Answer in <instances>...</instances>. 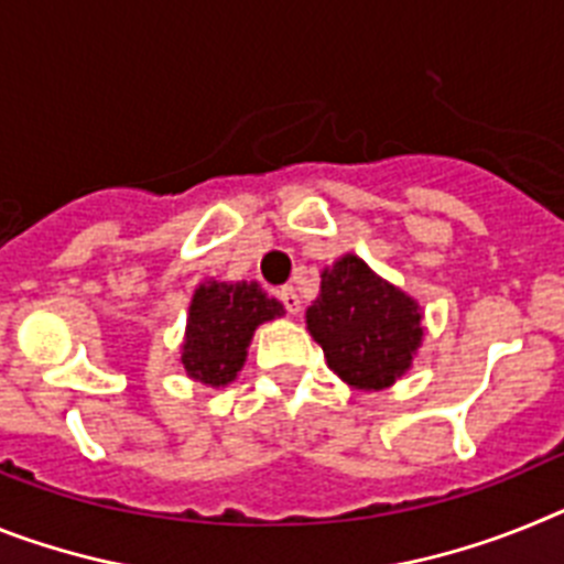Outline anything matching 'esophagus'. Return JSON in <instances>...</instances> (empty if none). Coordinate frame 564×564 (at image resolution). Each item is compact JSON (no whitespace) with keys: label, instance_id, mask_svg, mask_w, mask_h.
Returning <instances> with one entry per match:
<instances>
[{"label":"esophagus","instance_id":"1","mask_svg":"<svg viewBox=\"0 0 564 564\" xmlns=\"http://www.w3.org/2000/svg\"><path fill=\"white\" fill-rule=\"evenodd\" d=\"M278 301L283 303V310H286L289 315H297V312H301V295H297L295 286L278 289Z\"/></svg>","mask_w":564,"mask_h":564}]
</instances>
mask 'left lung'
Returning a JSON list of instances; mask_svg holds the SVG:
<instances>
[{"label": "left lung", "instance_id": "left-lung-1", "mask_svg": "<svg viewBox=\"0 0 564 564\" xmlns=\"http://www.w3.org/2000/svg\"><path fill=\"white\" fill-rule=\"evenodd\" d=\"M423 312L403 289L375 275L357 254L323 269L321 295L306 310L326 364L355 389H389L423 343Z\"/></svg>", "mask_w": 564, "mask_h": 564}]
</instances>
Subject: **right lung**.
Returning a JSON list of instances; mask_svg holds the SVG:
<instances>
[{
	"label": "right lung",
	"mask_w": 564,
	"mask_h": 564,
	"mask_svg": "<svg viewBox=\"0 0 564 564\" xmlns=\"http://www.w3.org/2000/svg\"><path fill=\"white\" fill-rule=\"evenodd\" d=\"M283 315V306L254 281H207L195 289L181 364L193 380L221 389L243 369L254 329Z\"/></svg>",
	"instance_id": "right-lung-1"
}]
</instances>
